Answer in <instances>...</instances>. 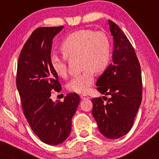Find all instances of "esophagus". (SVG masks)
Instances as JSON below:
<instances>
[{"instance_id":"34e87169","label":"esophagus","mask_w":159,"mask_h":159,"mask_svg":"<svg viewBox=\"0 0 159 159\" xmlns=\"http://www.w3.org/2000/svg\"><path fill=\"white\" fill-rule=\"evenodd\" d=\"M80 98H81V99H89V96H86V95H81V96H80Z\"/></svg>"}]
</instances>
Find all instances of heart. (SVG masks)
Masks as SVG:
<instances>
[{"label": "heart", "mask_w": 159, "mask_h": 159, "mask_svg": "<svg viewBox=\"0 0 159 159\" xmlns=\"http://www.w3.org/2000/svg\"><path fill=\"white\" fill-rule=\"evenodd\" d=\"M61 51L65 57L80 56L83 71L73 76L67 84L69 90L76 93H86L94 81V71L103 72L111 59V45L109 37L101 31L80 30L72 33L61 45ZM50 65L56 74L65 77L67 74L64 57L52 55Z\"/></svg>", "instance_id": "obj_1"}]
</instances>
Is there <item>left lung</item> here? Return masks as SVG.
<instances>
[{"label": "left lung", "instance_id": "left-lung-1", "mask_svg": "<svg viewBox=\"0 0 159 159\" xmlns=\"http://www.w3.org/2000/svg\"><path fill=\"white\" fill-rule=\"evenodd\" d=\"M113 37L112 63L98 78L97 90L109 95L107 102L93 98V116L99 132L109 139L126 135L132 129L142 102V75L135 52L117 24L109 20ZM107 99V97H106Z\"/></svg>", "mask_w": 159, "mask_h": 159}]
</instances>
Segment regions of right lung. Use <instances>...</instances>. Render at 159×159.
Listing matches in <instances>:
<instances>
[{
  "instance_id": "1",
  "label": "right lung",
  "mask_w": 159,
  "mask_h": 159,
  "mask_svg": "<svg viewBox=\"0 0 159 159\" xmlns=\"http://www.w3.org/2000/svg\"><path fill=\"white\" fill-rule=\"evenodd\" d=\"M63 28L36 29L24 44L17 65V88L24 116L36 135L50 145L63 143L68 138L80 102L76 93H69L63 102H54L50 97L52 91L61 89L50 57L53 39Z\"/></svg>"
}]
</instances>
